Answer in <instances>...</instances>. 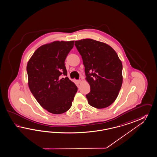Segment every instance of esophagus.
I'll return each instance as SVG.
<instances>
[{
  "mask_svg": "<svg viewBox=\"0 0 157 157\" xmlns=\"http://www.w3.org/2000/svg\"><path fill=\"white\" fill-rule=\"evenodd\" d=\"M77 82L78 84H81V80H77Z\"/></svg>",
  "mask_w": 157,
  "mask_h": 157,
  "instance_id": "obj_1",
  "label": "esophagus"
}]
</instances>
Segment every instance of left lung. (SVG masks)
Listing matches in <instances>:
<instances>
[{
  "instance_id": "1",
  "label": "left lung",
  "mask_w": 157,
  "mask_h": 157,
  "mask_svg": "<svg viewBox=\"0 0 157 157\" xmlns=\"http://www.w3.org/2000/svg\"><path fill=\"white\" fill-rule=\"evenodd\" d=\"M84 65L86 80L90 91L86 95L89 104L102 109L116 100L122 84V64L108 44L85 39L75 41Z\"/></svg>"
}]
</instances>
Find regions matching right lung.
<instances>
[{"label":"right lung","mask_w":157,"mask_h":157,"mask_svg":"<svg viewBox=\"0 0 157 157\" xmlns=\"http://www.w3.org/2000/svg\"><path fill=\"white\" fill-rule=\"evenodd\" d=\"M75 41H55L36 49L27 65L29 88L43 108L52 114L68 111L77 87L67 76L65 60Z\"/></svg>","instance_id":"right-lung-1"}]
</instances>
